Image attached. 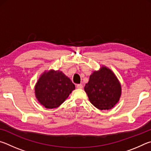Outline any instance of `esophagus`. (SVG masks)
Masks as SVG:
<instances>
[{
  "instance_id": "esophagus-1",
  "label": "esophagus",
  "mask_w": 151,
  "mask_h": 151,
  "mask_svg": "<svg viewBox=\"0 0 151 151\" xmlns=\"http://www.w3.org/2000/svg\"><path fill=\"white\" fill-rule=\"evenodd\" d=\"M76 87H77V88H83V86L82 84H78V85H76Z\"/></svg>"
}]
</instances>
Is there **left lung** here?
I'll return each instance as SVG.
<instances>
[{
	"label": "left lung",
	"mask_w": 151,
	"mask_h": 151,
	"mask_svg": "<svg viewBox=\"0 0 151 151\" xmlns=\"http://www.w3.org/2000/svg\"><path fill=\"white\" fill-rule=\"evenodd\" d=\"M85 91L89 101L100 110L112 108L119 101L121 86L118 79L112 71L106 67H102L94 71L85 86Z\"/></svg>",
	"instance_id": "obj_1"
}]
</instances>
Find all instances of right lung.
Here are the masks:
<instances>
[{
  "label": "right lung",
  "mask_w": 151,
  "mask_h": 151,
  "mask_svg": "<svg viewBox=\"0 0 151 151\" xmlns=\"http://www.w3.org/2000/svg\"><path fill=\"white\" fill-rule=\"evenodd\" d=\"M75 88V85L65 74L51 70L39 79L35 86V94L46 108L54 109L63 103Z\"/></svg>",
  "instance_id": "obj_1"
}]
</instances>
